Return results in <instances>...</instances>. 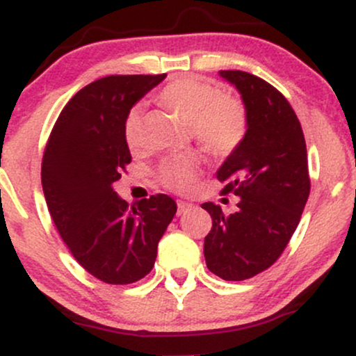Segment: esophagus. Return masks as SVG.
I'll return each mask as SVG.
<instances>
[{
  "mask_svg": "<svg viewBox=\"0 0 356 356\" xmlns=\"http://www.w3.org/2000/svg\"><path fill=\"white\" fill-rule=\"evenodd\" d=\"M191 209H192V204L186 202V201H177V216L186 214V212Z\"/></svg>",
  "mask_w": 356,
  "mask_h": 356,
  "instance_id": "obj_1",
  "label": "esophagus"
}]
</instances>
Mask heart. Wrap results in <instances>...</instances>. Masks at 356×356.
Segmentation results:
<instances>
[{"label":"heart","instance_id":"obj_1","mask_svg":"<svg viewBox=\"0 0 356 356\" xmlns=\"http://www.w3.org/2000/svg\"><path fill=\"white\" fill-rule=\"evenodd\" d=\"M159 100L189 120L191 132L206 152L226 157L238 150L246 138L249 117L243 100L220 93L214 83L194 76H181L161 88ZM144 110L134 105L124 118V138L132 152L144 149ZM199 172V157L179 154L165 159L157 169L159 181L167 189L186 192L194 187Z\"/></svg>","mask_w":356,"mask_h":356}]
</instances>
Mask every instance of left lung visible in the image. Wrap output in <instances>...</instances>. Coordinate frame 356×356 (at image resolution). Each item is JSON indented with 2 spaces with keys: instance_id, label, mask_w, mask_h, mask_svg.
I'll return each instance as SVG.
<instances>
[{
  "instance_id": "1",
  "label": "left lung",
  "mask_w": 356,
  "mask_h": 356,
  "mask_svg": "<svg viewBox=\"0 0 356 356\" xmlns=\"http://www.w3.org/2000/svg\"><path fill=\"white\" fill-rule=\"evenodd\" d=\"M220 76L239 90L249 127L243 144L218 170L220 194L239 195L238 211L226 216L214 202L202 204L212 218L204 257L216 276L243 281L283 254L312 182L303 130L283 93L248 72L222 70Z\"/></svg>"
}]
</instances>
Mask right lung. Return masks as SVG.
Listing matches in <instances>:
<instances>
[{
	"label": "right lung",
	"instance_id": "add662e5",
	"mask_svg": "<svg viewBox=\"0 0 356 356\" xmlns=\"http://www.w3.org/2000/svg\"><path fill=\"white\" fill-rule=\"evenodd\" d=\"M165 79L110 75L72 97L44 147L42 186L48 211L79 264L108 284H130L152 271L157 244L177 204L165 194L129 206L113 191L132 161L124 118Z\"/></svg>",
	"mask_w": 356,
	"mask_h": 356
}]
</instances>
